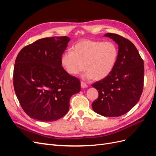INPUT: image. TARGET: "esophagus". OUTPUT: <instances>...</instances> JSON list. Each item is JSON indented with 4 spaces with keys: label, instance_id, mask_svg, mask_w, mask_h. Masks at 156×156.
<instances>
[{
    "label": "esophagus",
    "instance_id": "esophagus-1",
    "mask_svg": "<svg viewBox=\"0 0 156 156\" xmlns=\"http://www.w3.org/2000/svg\"><path fill=\"white\" fill-rule=\"evenodd\" d=\"M81 88H87L88 87V85L87 84L84 83V82H83V81H81Z\"/></svg>",
    "mask_w": 156,
    "mask_h": 156
}]
</instances>
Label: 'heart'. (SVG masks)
Segmentation results:
<instances>
[{"label":"heart","instance_id":"obj_1","mask_svg":"<svg viewBox=\"0 0 156 156\" xmlns=\"http://www.w3.org/2000/svg\"><path fill=\"white\" fill-rule=\"evenodd\" d=\"M119 50L112 41L84 40L78 42L62 55L61 63L66 72L72 75L84 70L87 79L101 80L107 77L114 69Z\"/></svg>","mask_w":156,"mask_h":156}]
</instances>
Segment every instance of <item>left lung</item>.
<instances>
[{"label": "left lung", "instance_id": "8db88e82", "mask_svg": "<svg viewBox=\"0 0 156 156\" xmlns=\"http://www.w3.org/2000/svg\"><path fill=\"white\" fill-rule=\"evenodd\" d=\"M104 36L118 44L119 55L111 73L92 84L99 93L92 107L101 116H120L129 111L140 100L144 84V62L129 40L112 33Z\"/></svg>", "mask_w": 156, "mask_h": 156}]
</instances>
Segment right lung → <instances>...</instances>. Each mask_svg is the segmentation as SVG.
<instances>
[{
  "label": "right lung",
  "instance_id": "1",
  "mask_svg": "<svg viewBox=\"0 0 156 156\" xmlns=\"http://www.w3.org/2000/svg\"><path fill=\"white\" fill-rule=\"evenodd\" d=\"M70 39L45 37L23 48L13 69V87L20 105L31 119L53 122L63 117L69 99L81 90L79 80L62 67Z\"/></svg>",
  "mask_w": 156,
  "mask_h": 156
}]
</instances>
